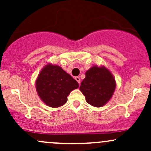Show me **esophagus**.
<instances>
[{
  "label": "esophagus",
  "mask_w": 151,
  "mask_h": 151,
  "mask_svg": "<svg viewBox=\"0 0 151 151\" xmlns=\"http://www.w3.org/2000/svg\"><path fill=\"white\" fill-rule=\"evenodd\" d=\"M74 79H75V80L77 81L78 83H79V84H80V81H81V79H80V78H79V77H76L75 78H74Z\"/></svg>",
  "instance_id": "1"
}]
</instances>
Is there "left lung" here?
Listing matches in <instances>:
<instances>
[{
  "mask_svg": "<svg viewBox=\"0 0 151 151\" xmlns=\"http://www.w3.org/2000/svg\"><path fill=\"white\" fill-rule=\"evenodd\" d=\"M79 89L86 101L94 107H101L108 102L115 91V78L104 66L95 65L87 70Z\"/></svg>",
  "mask_w": 151,
  "mask_h": 151,
  "instance_id": "obj_1",
  "label": "left lung"
}]
</instances>
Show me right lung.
Wrapping results in <instances>:
<instances>
[{"mask_svg":"<svg viewBox=\"0 0 151 151\" xmlns=\"http://www.w3.org/2000/svg\"><path fill=\"white\" fill-rule=\"evenodd\" d=\"M36 90L40 99L52 108L63 106L72 90L79 84L62 67L49 63L40 71L35 81Z\"/></svg>","mask_w":151,"mask_h":151,"instance_id":"right-lung-1","label":"right lung"}]
</instances>
